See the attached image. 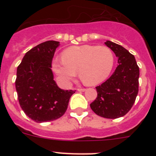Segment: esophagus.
Instances as JSON below:
<instances>
[{
	"mask_svg": "<svg viewBox=\"0 0 156 156\" xmlns=\"http://www.w3.org/2000/svg\"><path fill=\"white\" fill-rule=\"evenodd\" d=\"M77 90H78V91L83 92V91H85V90H86V89H85V88H79V89H77Z\"/></svg>",
	"mask_w": 156,
	"mask_h": 156,
	"instance_id": "obj_1",
	"label": "esophagus"
}]
</instances>
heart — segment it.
Returning <instances> with one entry per match:
<instances>
[{
  "label": "heart",
  "mask_w": 156,
  "mask_h": 156,
  "mask_svg": "<svg viewBox=\"0 0 156 156\" xmlns=\"http://www.w3.org/2000/svg\"><path fill=\"white\" fill-rule=\"evenodd\" d=\"M62 60L52 62V69L59 80L69 84L77 73L86 86H94L105 80L115 64L112 51L106 46L81 45L66 48Z\"/></svg>",
  "instance_id": "obj_1"
}]
</instances>
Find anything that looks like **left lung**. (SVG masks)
<instances>
[{
	"label": "left lung",
	"instance_id": "left-lung-1",
	"mask_svg": "<svg viewBox=\"0 0 156 156\" xmlns=\"http://www.w3.org/2000/svg\"><path fill=\"white\" fill-rule=\"evenodd\" d=\"M105 44L118 58V66L105 82L96 87L98 96L90 106L99 116L116 119L132 108L138 93L140 73L134 56L126 49L110 41Z\"/></svg>",
	"mask_w": 156,
	"mask_h": 156
}]
</instances>
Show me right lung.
I'll list each match as a JSON object with an SVG mask.
<instances>
[{"label":"right lung","mask_w":156,"mask_h":156,"mask_svg":"<svg viewBox=\"0 0 156 156\" xmlns=\"http://www.w3.org/2000/svg\"><path fill=\"white\" fill-rule=\"evenodd\" d=\"M58 41L41 43L26 53L18 66L16 88L26 115L37 122L62 116L74 90H65L54 80L51 62Z\"/></svg>","instance_id":"1"}]
</instances>
